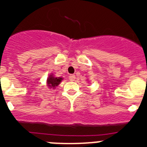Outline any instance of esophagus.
I'll return each instance as SVG.
<instances>
[{
  "mask_svg": "<svg viewBox=\"0 0 147 147\" xmlns=\"http://www.w3.org/2000/svg\"><path fill=\"white\" fill-rule=\"evenodd\" d=\"M76 79V76H75V75H70L69 76V80L70 81H74V80Z\"/></svg>",
  "mask_w": 147,
  "mask_h": 147,
  "instance_id": "obj_1",
  "label": "esophagus"
}]
</instances>
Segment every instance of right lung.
<instances>
[{
    "label": "right lung",
    "instance_id": "right-lung-1",
    "mask_svg": "<svg viewBox=\"0 0 147 147\" xmlns=\"http://www.w3.org/2000/svg\"><path fill=\"white\" fill-rule=\"evenodd\" d=\"M62 78L61 77H55L52 74H51L49 77L47 79V85L49 88H55L56 87L58 86L59 84H60Z\"/></svg>",
    "mask_w": 147,
    "mask_h": 147
}]
</instances>
